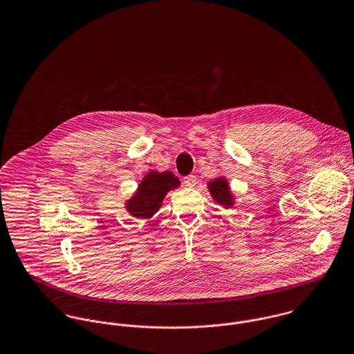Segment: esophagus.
<instances>
[{
    "label": "esophagus",
    "mask_w": 354,
    "mask_h": 354,
    "mask_svg": "<svg viewBox=\"0 0 354 354\" xmlns=\"http://www.w3.org/2000/svg\"><path fill=\"white\" fill-rule=\"evenodd\" d=\"M184 184L187 185V187H189V188H192V187H194L196 185V176H193V174H189V176H185L184 177Z\"/></svg>",
    "instance_id": "esophagus-1"
}]
</instances>
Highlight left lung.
Wrapping results in <instances>:
<instances>
[{
  "label": "left lung",
  "instance_id": "1",
  "mask_svg": "<svg viewBox=\"0 0 354 354\" xmlns=\"http://www.w3.org/2000/svg\"><path fill=\"white\" fill-rule=\"evenodd\" d=\"M208 185H209V191H211L212 197L218 203H221L223 205H230L232 203V197L230 194L228 184L225 178H216V180L211 181Z\"/></svg>",
  "mask_w": 354,
  "mask_h": 354
}]
</instances>
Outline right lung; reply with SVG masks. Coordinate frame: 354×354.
Masks as SVG:
<instances>
[{
	"instance_id": "1",
	"label": "right lung",
	"mask_w": 354,
	"mask_h": 354,
	"mask_svg": "<svg viewBox=\"0 0 354 354\" xmlns=\"http://www.w3.org/2000/svg\"><path fill=\"white\" fill-rule=\"evenodd\" d=\"M178 184V178L170 171L149 173L127 203L129 212L136 218H150L160 209L165 194L177 188Z\"/></svg>"
}]
</instances>
